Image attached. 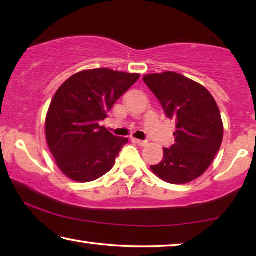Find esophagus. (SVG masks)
<instances>
[{"mask_svg": "<svg viewBox=\"0 0 256 256\" xmlns=\"http://www.w3.org/2000/svg\"><path fill=\"white\" fill-rule=\"evenodd\" d=\"M133 141L136 142V144L140 146H144L146 144H148V141H146V140H138V138H133Z\"/></svg>", "mask_w": 256, "mask_h": 256, "instance_id": "1", "label": "esophagus"}]
</instances>
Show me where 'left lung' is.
<instances>
[{
    "instance_id": "1",
    "label": "left lung",
    "mask_w": 256,
    "mask_h": 256,
    "mask_svg": "<svg viewBox=\"0 0 256 256\" xmlns=\"http://www.w3.org/2000/svg\"><path fill=\"white\" fill-rule=\"evenodd\" d=\"M144 81L176 124L175 144L151 166L159 178L185 184L200 177L222 146L224 125L214 98L204 86L175 72L154 73Z\"/></svg>"
}]
</instances>
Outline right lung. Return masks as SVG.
Segmentation results:
<instances>
[{"label": "right lung", "mask_w": 256, "mask_h": 256, "mask_svg": "<svg viewBox=\"0 0 256 256\" xmlns=\"http://www.w3.org/2000/svg\"><path fill=\"white\" fill-rule=\"evenodd\" d=\"M138 78L136 73L94 68L68 78L56 92L46 116V138L68 178L86 183L114 166L128 138L112 136L99 123Z\"/></svg>", "instance_id": "1"}]
</instances>
